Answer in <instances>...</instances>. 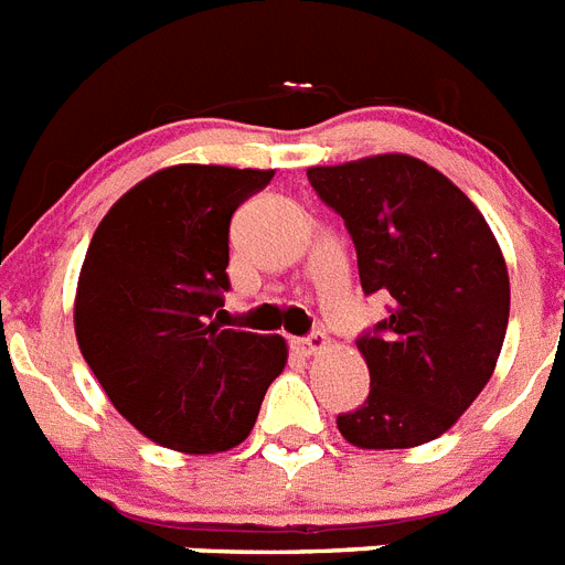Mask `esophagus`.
Returning <instances> with one entry per match:
<instances>
[{
	"mask_svg": "<svg viewBox=\"0 0 565 565\" xmlns=\"http://www.w3.org/2000/svg\"><path fill=\"white\" fill-rule=\"evenodd\" d=\"M292 344H296V350H301L305 355H312L319 353V350H324L327 344H330V339H327V333H321V330H312V333L301 335V339H292Z\"/></svg>",
	"mask_w": 565,
	"mask_h": 565,
	"instance_id": "1",
	"label": "esophagus"
}]
</instances>
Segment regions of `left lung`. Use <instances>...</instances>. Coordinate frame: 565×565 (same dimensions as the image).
Here are the masks:
<instances>
[{"instance_id":"left-lung-1","label":"left lung","mask_w":565,"mask_h":565,"mask_svg":"<svg viewBox=\"0 0 565 565\" xmlns=\"http://www.w3.org/2000/svg\"><path fill=\"white\" fill-rule=\"evenodd\" d=\"M307 180L348 226L364 296H391L387 319L355 339L371 393L335 425L359 448L430 443L502 350L511 292L497 238L451 180L407 154L316 166Z\"/></svg>"}]
</instances>
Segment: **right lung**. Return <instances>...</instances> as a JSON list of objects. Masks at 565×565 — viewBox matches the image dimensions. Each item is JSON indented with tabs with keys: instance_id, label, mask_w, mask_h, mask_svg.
I'll list each match as a JSON object with an SVG mask.
<instances>
[{
	"instance_id": "obj_1",
	"label": "right lung",
	"mask_w": 565,
	"mask_h": 565,
	"mask_svg": "<svg viewBox=\"0 0 565 565\" xmlns=\"http://www.w3.org/2000/svg\"><path fill=\"white\" fill-rule=\"evenodd\" d=\"M273 172L172 166L122 194L83 260L74 327L111 405L183 454L235 448L284 371L281 335L226 330L230 221Z\"/></svg>"
}]
</instances>
